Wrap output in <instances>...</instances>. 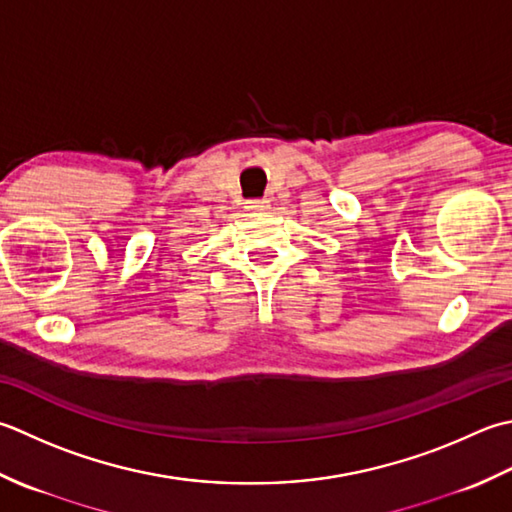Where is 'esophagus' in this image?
Segmentation results:
<instances>
[{
  "mask_svg": "<svg viewBox=\"0 0 512 512\" xmlns=\"http://www.w3.org/2000/svg\"><path fill=\"white\" fill-rule=\"evenodd\" d=\"M246 208L250 210V213H257V210H266L268 208V199H248L246 202Z\"/></svg>",
  "mask_w": 512,
  "mask_h": 512,
  "instance_id": "obj_1",
  "label": "esophagus"
}]
</instances>
